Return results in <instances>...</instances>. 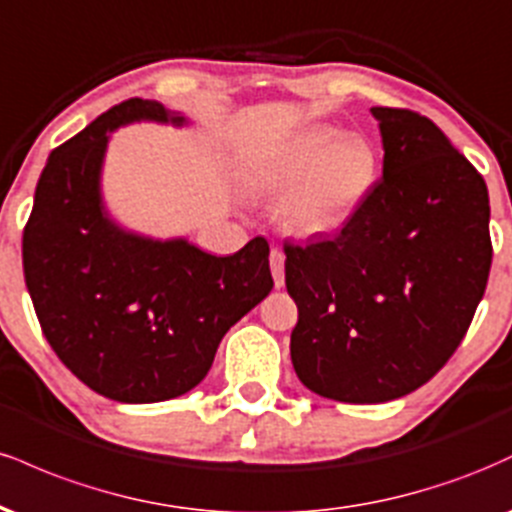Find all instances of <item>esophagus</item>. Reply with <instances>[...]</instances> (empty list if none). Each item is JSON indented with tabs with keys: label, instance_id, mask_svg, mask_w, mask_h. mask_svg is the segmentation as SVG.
Masks as SVG:
<instances>
[{
	"label": "esophagus",
	"instance_id": "esophagus-1",
	"mask_svg": "<svg viewBox=\"0 0 512 512\" xmlns=\"http://www.w3.org/2000/svg\"><path fill=\"white\" fill-rule=\"evenodd\" d=\"M284 252L279 248H274L269 252V267H272V276H274V286L276 289H281V286L286 284V274H284Z\"/></svg>",
	"mask_w": 512,
	"mask_h": 512
}]
</instances>
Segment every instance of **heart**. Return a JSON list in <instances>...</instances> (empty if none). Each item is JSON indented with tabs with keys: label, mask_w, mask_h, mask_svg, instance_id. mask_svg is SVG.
<instances>
[{
	"label": "heart",
	"mask_w": 512,
	"mask_h": 512,
	"mask_svg": "<svg viewBox=\"0 0 512 512\" xmlns=\"http://www.w3.org/2000/svg\"><path fill=\"white\" fill-rule=\"evenodd\" d=\"M380 175L378 149L358 134L305 127L257 168V182L281 197V226L296 238H327L356 216Z\"/></svg>",
	"instance_id": "b5f03b06"
}]
</instances>
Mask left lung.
I'll list each match as a JSON object with an SVG mask.
<instances>
[{
  "label": "left lung",
  "instance_id": "1",
  "mask_svg": "<svg viewBox=\"0 0 512 512\" xmlns=\"http://www.w3.org/2000/svg\"><path fill=\"white\" fill-rule=\"evenodd\" d=\"M383 178L339 233L284 245L291 361L315 395L380 404L455 354L491 269L489 190L431 120L370 108Z\"/></svg>",
  "mask_w": 512,
  "mask_h": 512
}]
</instances>
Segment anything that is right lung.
<instances>
[{"instance_id":"1","label":"right lung","mask_w":512,"mask_h":512,"mask_svg":"<svg viewBox=\"0 0 512 512\" xmlns=\"http://www.w3.org/2000/svg\"><path fill=\"white\" fill-rule=\"evenodd\" d=\"M132 122L187 125L129 98L52 151L23 231V276L52 351L81 383L125 404L190 392L223 334L274 281L269 245L216 257L187 238L156 240L110 219L101 175L110 132Z\"/></svg>"}]
</instances>
